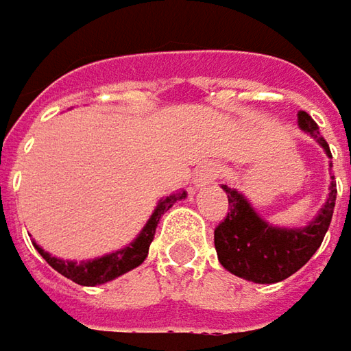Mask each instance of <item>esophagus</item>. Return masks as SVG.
Segmentation results:
<instances>
[{
    "instance_id": "esophagus-1",
    "label": "esophagus",
    "mask_w": 351,
    "mask_h": 351,
    "mask_svg": "<svg viewBox=\"0 0 351 351\" xmlns=\"http://www.w3.org/2000/svg\"><path fill=\"white\" fill-rule=\"evenodd\" d=\"M223 175V169H221V165L218 162H204L198 171H196V175H194V186L196 189H202L206 184H212L216 178H220Z\"/></svg>"
}]
</instances>
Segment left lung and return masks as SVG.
Here are the masks:
<instances>
[{"label": "left lung", "instance_id": "8db88e82", "mask_svg": "<svg viewBox=\"0 0 351 351\" xmlns=\"http://www.w3.org/2000/svg\"><path fill=\"white\" fill-rule=\"evenodd\" d=\"M298 128L308 133L332 159L326 139L320 135L318 125L306 112H298ZM330 178L326 202L304 228L271 226L253 210L241 192L221 184L228 194V216L214 230V245L221 267L245 281L271 285L285 281L306 265L320 247L334 214L338 191L334 176Z\"/></svg>", "mask_w": 351, "mask_h": 351}]
</instances>
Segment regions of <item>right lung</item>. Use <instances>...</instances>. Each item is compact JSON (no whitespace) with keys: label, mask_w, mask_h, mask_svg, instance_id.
Segmentation results:
<instances>
[{"label":"right lung","mask_w":351,"mask_h":351,"mask_svg":"<svg viewBox=\"0 0 351 351\" xmlns=\"http://www.w3.org/2000/svg\"><path fill=\"white\" fill-rule=\"evenodd\" d=\"M186 198V192H175V194H169L167 198L159 200V204L155 208V212L151 214V218L147 220L145 228L141 230V234L131 241L128 247L119 250V252L110 253V255H104L98 259H88V261H64V259H56L51 253H47L43 247H38L37 243L35 250H37L43 259L53 267L54 271H58L60 275H64L70 281L78 282V285H84V287H96V285H104L108 281H114L115 277L128 273L131 269L139 267L145 261L147 253H149V245L155 237V230H157V223H159L160 216L171 208V206Z\"/></svg>","instance_id":"right-lung-1"}]
</instances>
